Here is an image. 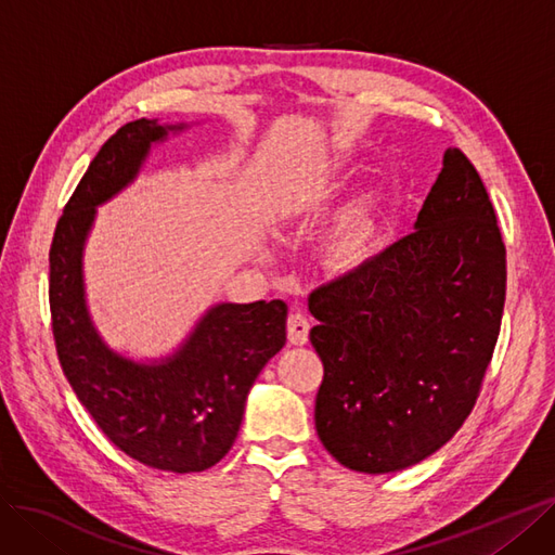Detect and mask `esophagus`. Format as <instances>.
Wrapping results in <instances>:
<instances>
[{
    "label": "esophagus",
    "mask_w": 555,
    "mask_h": 555,
    "mask_svg": "<svg viewBox=\"0 0 555 555\" xmlns=\"http://www.w3.org/2000/svg\"><path fill=\"white\" fill-rule=\"evenodd\" d=\"M309 330H311V324H309V320H306V315H301V313L288 315V340L293 345H304L306 340H309Z\"/></svg>",
    "instance_id": "obj_1"
}]
</instances>
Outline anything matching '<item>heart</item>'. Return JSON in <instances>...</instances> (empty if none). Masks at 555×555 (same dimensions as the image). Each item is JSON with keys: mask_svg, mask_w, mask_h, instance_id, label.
I'll return each instance as SVG.
<instances>
[{"mask_svg": "<svg viewBox=\"0 0 555 555\" xmlns=\"http://www.w3.org/2000/svg\"><path fill=\"white\" fill-rule=\"evenodd\" d=\"M379 240V210L375 201H365L354 208L338 231L326 244V256H330L336 270L352 272L363 267L373 258L375 246Z\"/></svg>", "mask_w": 555, "mask_h": 555, "instance_id": "heart-1", "label": "heart"}]
</instances>
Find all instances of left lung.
<instances>
[{"instance_id":"left-lung-1","label":"left lung","mask_w":555,"mask_h":555,"mask_svg":"<svg viewBox=\"0 0 555 555\" xmlns=\"http://www.w3.org/2000/svg\"><path fill=\"white\" fill-rule=\"evenodd\" d=\"M414 229L309 297L318 437L361 474L414 466L450 441L501 332L505 244L462 151H446Z\"/></svg>"}]
</instances>
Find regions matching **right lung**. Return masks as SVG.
Wrapping results in <instances>:
<instances>
[{
  "label": "right lung",
  "mask_w": 555,
  "mask_h": 555,
  "mask_svg": "<svg viewBox=\"0 0 555 555\" xmlns=\"http://www.w3.org/2000/svg\"><path fill=\"white\" fill-rule=\"evenodd\" d=\"M184 128L139 118L112 134L66 203L50 246V313L61 371L116 448L173 474L205 470L229 453L246 396L285 345L288 318L281 299L215 304L171 357L151 363L114 352L98 334L81 274L95 208L137 178L153 143Z\"/></svg>",
  "instance_id": "add662e5"
}]
</instances>
